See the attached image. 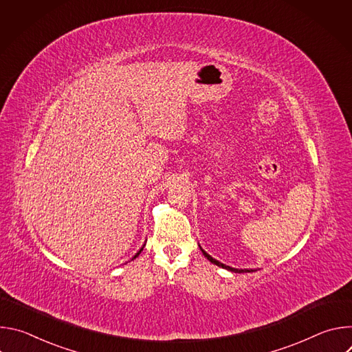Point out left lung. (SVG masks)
Here are the masks:
<instances>
[{
  "instance_id": "left-lung-1",
  "label": "left lung",
  "mask_w": 352,
  "mask_h": 352,
  "mask_svg": "<svg viewBox=\"0 0 352 352\" xmlns=\"http://www.w3.org/2000/svg\"><path fill=\"white\" fill-rule=\"evenodd\" d=\"M200 250H202V252H204V255L212 262V263H214V265H217V266H220V267H223V269H227V270H230V272H234V273H246V272H254V270H242V269H234V267H230V266H226V265H223L221 262H219V261H216V259H213L210 255H208L206 252H205V250L202 249V248H200Z\"/></svg>"
}]
</instances>
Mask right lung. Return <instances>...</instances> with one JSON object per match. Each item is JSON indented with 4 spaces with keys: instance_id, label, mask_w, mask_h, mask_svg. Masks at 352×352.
<instances>
[{
    "instance_id": "obj_1",
    "label": "right lung",
    "mask_w": 352,
    "mask_h": 352,
    "mask_svg": "<svg viewBox=\"0 0 352 352\" xmlns=\"http://www.w3.org/2000/svg\"><path fill=\"white\" fill-rule=\"evenodd\" d=\"M142 250H143V248H142V249H140V250H139V252H138V254H136V255H135V256H133V259H135V258H136V256H139V254H140V252H142Z\"/></svg>"
}]
</instances>
